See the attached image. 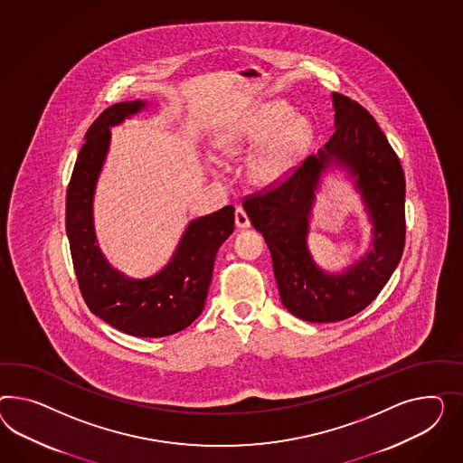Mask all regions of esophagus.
Segmentation results:
<instances>
[{"label":"esophagus","instance_id":"esophagus-1","mask_svg":"<svg viewBox=\"0 0 463 463\" xmlns=\"http://www.w3.org/2000/svg\"><path fill=\"white\" fill-rule=\"evenodd\" d=\"M236 225H238L239 229H248L250 225V217H248V213H246L242 207L236 209Z\"/></svg>","mask_w":463,"mask_h":463}]
</instances>
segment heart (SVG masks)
<instances>
[{"mask_svg": "<svg viewBox=\"0 0 463 463\" xmlns=\"http://www.w3.org/2000/svg\"><path fill=\"white\" fill-rule=\"evenodd\" d=\"M310 133L308 121L295 116L291 106L283 100H269L221 129L215 148L225 156H238L260 144L248 158L246 176L254 185H273L300 158Z\"/></svg>", "mask_w": 463, "mask_h": 463, "instance_id": "heart-1", "label": "heart"}]
</instances>
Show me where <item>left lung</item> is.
<instances>
[{"label": "left lung", "instance_id": "8db88e82", "mask_svg": "<svg viewBox=\"0 0 463 463\" xmlns=\"http://www.w3.org/2000/svg\"><path fill=\"white\" fill-rule=\"evenodd\" d=\"M332 99L335 133L326 148L308 156L283 182L242 203L269 248L283 305L301 320L317 324L345 320L375 300L400 264L406 239V180L398 155L357 100L338 92ZM332 157L356 178L375 225L373 250L338 276H328L313 264L306 246L314 188Z\"/></svg>", "mask_w": 463, "mask_h": 463}]
</instances>
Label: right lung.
Returning <instances> with one entry per match:
<instances>
[{"mask_svg":"<svg viewBox=\"0 0 463 463\" xmlns=\"http://www.w3.org/2000/svg\"><path fill=\"white\" fill-rule=\"evenodd\" d=\"M143 108V100L118 102L89 128L67 187L65 229L77 283L89 310L125 334L155 338L187 328L203 310L215 254L234 232V207L225 205L192 221L170 263L155 276L129 279L108 264L92 222L94 188L109 148V128Z\"/></svg>","mask_w":463,"mask_h":463,"instance_id":"add662e5","label":"right lung"}]
</instances>
